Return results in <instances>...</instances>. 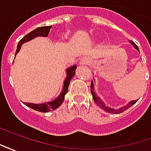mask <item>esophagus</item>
Instances as JSON below:
<instances>
[{"instance_id": "34e87169", "label": "esophagus", "mask_w": 151, "mask_h": 151, "mask_svg": "<svg viewBox=\"0 0 151 151\" xmlns=\"http://www.w3.org/2000/svg\"><path fill=\"white\" fill-rule=\"evenodd\" d=\"M90 62L89 61V60L86 58V57H82V59L80 60V64L81 65H86V64H88Z\"/></svg>"}]
</instances>
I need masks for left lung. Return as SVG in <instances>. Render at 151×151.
<instances>
[{
    "mask_svg": "<svg viewBox=\"0 0 151 151\" xmlns=\"http://www.w3.org/2000/svg\"><path fill=\"white\" fill-rule=\"evenodd\" d=\"M129 43H131L133 47H134V48H135V49H137L138 52H140L139 48H138V47L136 45V43H133V41H129ZM91 92L92 96H93V99H94V101L95 102V104H96L97 105H99V106L102 109H104V111H108V112H110V113H114V114L121 113V112H123V111H124L125 110H127L128 108H129L131 106H133L134 104H136L137 101L138 100V99H137V100H134V101H130L128 104L125 105V106H124V107H122V108H118V109H115V108H109V107H107V106L105 105L104 103L102 101L101 99L99 98V96H97V95L95 94V92L94 91V82H93V81H91Z\"/></svg>",
    "mask_w": 151,
    "mask_h": 151,
    "instance_id": "1",
    "label": "left lung"
}]
</instances>
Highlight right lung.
<instances>
[{"label":"right lung","mask_w":151,"mask_h":151,"mask_svg":"<svg viewBox=\"0 0 151 151\" xmlns=\"http://www.w3.org/2000/svg\"><path fill=\"white\" fill-rule=\"evenodd\" d=\"M52 28V26L49 27H41L36 28L35 30L32 31L30 33H28L27 35H25L24 37L22 38L18 43V47H17V50H16V53L19 52V50L21 48L22 44H23L27 41L33 40L34 38L38 37V36H43V37H47V35L49 34L50 29ZM77 68L76 65H73L71 67H69V69H66V73H67V77L64 81V86H63V90L60 95L53 101L47 102V103H43L41 104H31V103H25V104L27 105L29 108L34 109L35 111H40V112H48V111L55 110L57 108H59L60 106L61 105V104L65 99V95L68 91V88H69V83L70 81L73 76L75 75V69Z\"/></svg>","instance_id":"right-lung-1"}]
</instances>
